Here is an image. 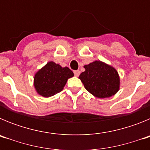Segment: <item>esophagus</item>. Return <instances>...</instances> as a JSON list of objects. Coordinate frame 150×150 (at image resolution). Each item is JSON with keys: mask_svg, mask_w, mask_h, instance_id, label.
<instances>
[{"mask_svg": "<svg viewBox=\"0 0 150 150\" xmlns=\"http://www.w3.org/2000/svg\"><path fill=\"white\" fill-rule=\"evenodd\" d=\"M74 75H75L76 76H79V74H80L79 71H74Z\"/></svg>", "mask_w": 150, "mask_h": 150, "instance_id": "1", "label": "esophagus"}]
</instances>
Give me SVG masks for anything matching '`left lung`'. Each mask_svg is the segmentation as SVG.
<instances>
[{
	"label": "left lung",
	"instance_id": "obj_1",
	"mask_svg": "<svg viewBox=\"0 0 150 150\" xmlns=\"http://www.w3.org/2000/svg\"><path fill=\"white\" fill-rule=\"evenodd\" d=\"M86 71L79 78L85 88L91 95L99 98L114 95L120 89V79L117 71L112 66L95 61L84 66Z\"/></svg>",
	"mask_w": 150,
	"mask_h": 150
}]
</instances>
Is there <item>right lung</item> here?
Wrapping results in <instances>:
<instances>
[{"label":"right lung","instance_id":"right-lung-1","mask_svg":"<svg viewBox=\"0 0 150 150\" xmlns=\"http://www.w3.org/2000/svg\"><path fill=\"white\" fill-rule=\"evenodd\" d=\"M74 75L73 71L67 67H62L59 64L50 62L34 75V88L41 96H53L62 91L67 79Z\"/></svg>","mask_w":150,"mask_h":150}]
</instances>
